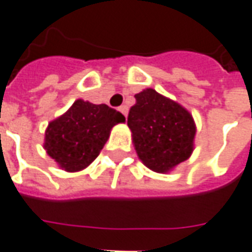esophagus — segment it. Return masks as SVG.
<instances>
[{"instance_id": "esophagus-1", "label": "esophagus", "mask_w": 252, "mask_h": 252, "mask_svg": "<svg viewBox=\"0 0 252 252\" xmlns=\"http://www.w3.org/2000/svg\"><path fill=\"white\" fill-rule=\"evenodd\" d=\"M127 110H129V108H127V106H121V107H119V111L122 112L125 117H127Z\"/></svg>"}]
</instances>
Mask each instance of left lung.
Wrapping results in <instances>:
<instances>
[{"mask_svg": "<svg viewBox=\"0 0 252 252\" xmlns=\"http://www.w3.org/2000/svg\"><path fill=\"white\" fill-rule=\"evenodd\" d=\"M134 97L127 126L137 156L152 171L167 174L191 156L197 133L194 118L155 89H144Z\"/></svg>", "mask_w": 252, "mask_h": 252, "instance_id": "1", "label": "left lung"}]
</instances>
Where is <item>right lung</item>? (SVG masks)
Masks as SVG:
<instances>
[{
	"mask_svg": "<svg viewBox=\"0 0 252 252\" xmlns=\"http://www.w3.org/2000/svg\"><path fill=\"white\" fill-rule=\"evenodd\" d=\"M125 121L121 112L107 104L77 99L65 114L49 123L44 149L66 172L83 171L99 156L112 127Z\"/></svg>",
	"mask_w": 252,
	"mask_h": 252,
	"instance_id": "obj_1",
	"label": "right lung"
}]
</instances>
